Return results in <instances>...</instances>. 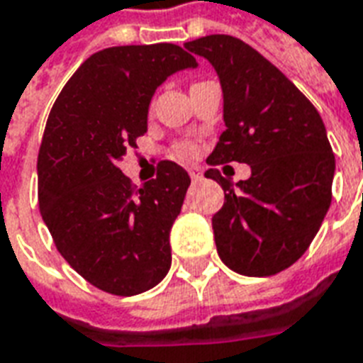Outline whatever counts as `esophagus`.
<instances>
[{"mask_svg": "<svg viewBox=\"0 0 363 363\" xmlns=\"http://www.w3.org/2000/svg\"><path fill=\"white\" fill-rule=\"evenodd\" d=\"M189 176L193 182H199V179H202V172L199 170V168H189Z\"/></svg>", "mask_w": 363, "mask_h": 363, "instance_id": "obj_1", "label": "esophagus"}]
</instances>
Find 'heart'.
<instances>
[{
  "mask_svg": "<svg viewBox=\"0 0 363 363\" xmlns=\"http://www.w3.org/2000/svg\"><path fill=\"white\" fill-rule=\"evenodd\" d=\"M193 153H195V147L189 145V143H182V145L178 147V155L182 157H191Z\"/></svg>",
  "mask_w": 363,
  "mask_h": 363,
  "instance_id": "b5f03b06",
  "label": "heart"
}]
</instances>
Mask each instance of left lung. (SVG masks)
I'll list each match as a JSON object with an SVG mask.
<instances>
[{"label": "left lung", "instance_id": "1", "mask_svg": "<svg viewBox=\"0 0 363 363\" xmlns=\"http://www.w3.org/2000/svg\"><path fill=\"white\" fill-rule=\"evenodd\" d=\"M220 77L225 130L208 164L246 162L248 179L233 184L218 168L204 176L225 191L212 227L221 261L246 277H271L301 257L331 202L335 157L324 121L265 56L233 35L185 43Z\"/></svg>", "mask_w": 363, "mask_h": 363}]
</instances>
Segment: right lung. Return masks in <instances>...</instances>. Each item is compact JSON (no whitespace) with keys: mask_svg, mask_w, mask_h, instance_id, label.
<instances>
[{"mask_svg":"<svg viewBox=\"0 0 363 363\" xmlns=\"http://www.w3.org/2000/svg\"><path fill=\"white\" fill-rule=\"evenodd\" d=\"M178 45L98 50L72 75L50 109L38 155L39 210L62 257L92 286L136 296L167 277L170 229L189 174L172 161L134 191L117 167L147 132L157 86L196 67Z\"/></svg>","mask_w":363,"mask_h":363,"instance_id":"1","label":"right lung"}]
</instances>
